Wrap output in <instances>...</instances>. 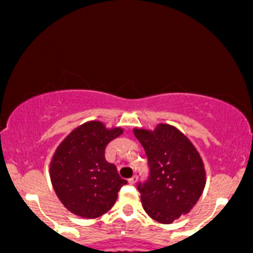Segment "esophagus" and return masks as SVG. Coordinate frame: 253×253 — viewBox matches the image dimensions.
<instances>
[{
	"instance_id": "obj_1",
	"label": "esophagus",
	"mask_w": 253,
	"mask_h": 253,
	"mask_svg": "<svg viewBox=\"0 0 253 253\" xmlns=\"http://www.w3.org/2000/svg\"><path fill=\"white\" fill-rule=\"evenodd\" d=\"M137 181H138V176L137 175H134V176H132V177L129 178V183L130 184L137 183Z\"/></svg>"
}]
</instances>
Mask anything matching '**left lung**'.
Returning a JSON list of instances; mask_svg holds the SVG:
<instances>
[{
	"label": "left lung",
	"instance_id": "8db88e82",
	"mask_svg": "<svg viewBox=\"0 0 253 253\" xmlns=\"http://www.w3.org/2000/svg\"><path fill=\"white\" fill-rule=\"evenodd\" d=\"M147 156L148 176L137 189L145 211L169 224L188 213L205 187V170L191 141L176 127L160 124L153 132L135 129Z\"/></svg>",
	"mask_w": 253,
	"mask_h": 253
}]
</instances>
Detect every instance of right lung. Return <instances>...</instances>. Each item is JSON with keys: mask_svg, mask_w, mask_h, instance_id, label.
Returning <instances> with one entry per match:
<instances>
[{"mask_svg": "<svg viewBox=\"0 0 253 253\" xmlns=\"http://www.w3.org/2000/svg\"><path fill=\"white\" fill-rule=\"evenodd\" d=\"M122 132L119 127L107 130L100 122H89L73 130L56 149L50 163L51 183L72 213L96 218L115 205L127 182L106 160L105 152Z\"/></svg>", "mask_w": 253, "mask_h": 253, "instance_id": "obj_1", "label": "right lung"}]
</instances>
